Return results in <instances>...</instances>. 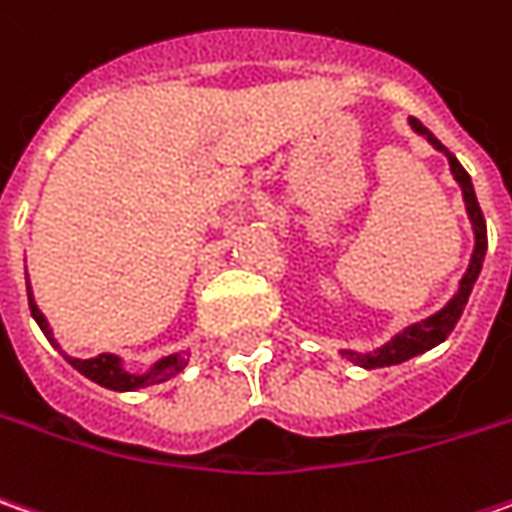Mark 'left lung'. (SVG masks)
Instances as JSON below:
<instances>
[{
  "label": "left lung",
  "instance_id": "left-lung-1",
  "mask_svg": "<svg viewBox=\"0 0 512 512\" xmlns=\"http://www.w3.org/2000/svg\"><path fill=\"white\" fill-rule=\"evenodd\" d=\"M411 127H414L419 135H425L436 150L448 155L450 172H453V178L459 181V186H462V195H465V206H467V215H470V223H473L476 246H473V257H470V266H467L465 277H462V283H459V291L453 294V300H450L445 309L431 314V317H428V320H422V323H414V326H408L405 331H399L391 343H385L382 348H377V351H371V354L343 351V357H348L351 362H357V365H362V368H385V365H397V362L411 360V357H416V354L431 351L433 345H439L442 340H448V334L456 328L459 317H462V311H465L467 297H470L473 283H476V277H479V272H482V260H485V252H487V223H485V215H482V209H479V201H476V192H473V184H470V175H467L465 167L456 161V155H453V152H450L448 147H445V144H442V141L428 130V127H422V121L411 118Z\"/></svg>",
  "mask_w": 512,
  "mask_h": 512
}]
</instances>
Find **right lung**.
I'll return each mask as SVG.
<instances>
[{
  "label": "right lung",
  "mask_w": 512,
  "mask_h": 512,
  "mask_svg": "<svg viewBox=\"0 0 512 512\" xmlns=\"http://www.w3.org/2000/svg\"><path fill=\"white\" fill-rule=\"evenodd\" d=\"M27 303H30V314H33V320H36L39 328H42L47 337H50V326H47L45 314L39 311L36 303H33V297H30V286H27ZM50 343L56 345V340L50 337ZM67 362H70L76 371H81L84 377L93 379V382H98V385H104V388H110V391H135V388L158 385V382H164V379L175 377L178 371H184L186 357L184 354L164 357L161 362H155L147 374H130V371H124V368H121V360H118L115 354H98V357H90V360L67 357Z\"/></svg>",
  "instance_id": "right-lung-1"
}]
</instances>
